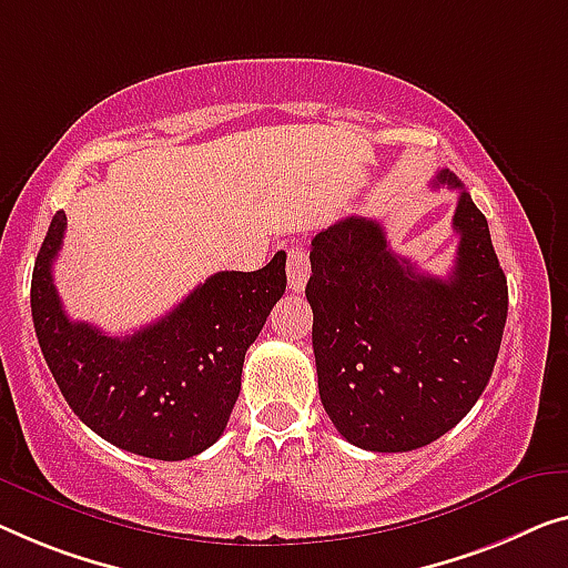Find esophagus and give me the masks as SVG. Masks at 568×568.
<instances>
[{"instance_id":"esophagus-1","label":"esophagus","mask_w":568,"mask_h":568,"mask_svg":"<svg viewBox=\"0 0 568 568\" xmlns=\"http://www.w3.org/2000/svg\"><path fill=\"white\" fill-rule=\"evenodd\" d=\"M287 287L291 291H303L311 277V262L308 255L301 247H293L287 252Z\"/></svg>"}]
</instances>
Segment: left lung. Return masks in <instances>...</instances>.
Segmentation results:
<instances>
[{
  "label": "left lung",
  "instance_id": "left-lung-1",
  "mask_svg": "<svg viewBox=\"0 0 568 568\" xmlns=\"http://www.w3.org/2000/svg\"><path fill=\"white\" fill-rule=\"evenodd\" d=\"M459 189V250L448 277L397 257L383 224L346 216L311 242L306 298L324 410L367 452H413L459 423L493 377L507 318V281L489 226Z\"/></svg>",
  "mask_w": 568,
  "mask_h": 568
}]
</instances>
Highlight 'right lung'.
Segmentation results:
<instances>
[{
	"label": "right lung",
	"instance_id": "1",
	"mask_svg": "<svg viewBox=\"0 0 568 568\" xmlns=\"http://www.w3.org/2000/svg\"><path fill=\"white\" fill-rule=\"evenodd\" d=\"M65 214L58 211L32 270V324L71 410L104 442L148 459L181 462L224 434L242 390V365L285 293V252L255 273L211 275L189 298L130 336L71 321L53 262Z\"/></svg>",
	"mask_w": 568,
	"mask_h": 568
}]
</instances>
